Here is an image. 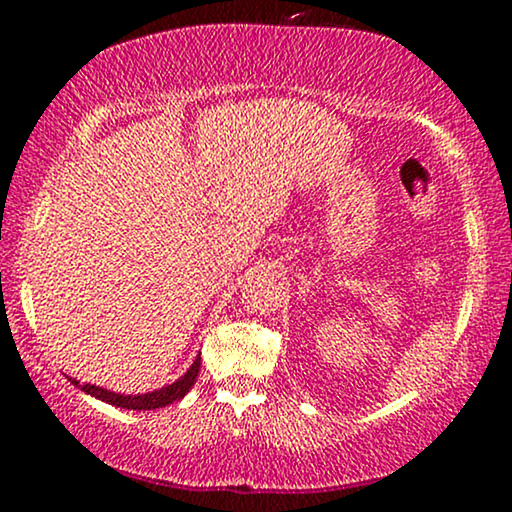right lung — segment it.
Returning <instances> with one entry per match:
<instances>
[{
  "label": "right lung",
  "instance_id": "obj_1",
  "mask_svg": "<svg viewBox=\"0 0 512 512\" xmlns=\"http://www.w3.org/2000/svg\"><path fill=\"white\" fill-rule=\"evenodd\" d=\"M197 373H199V358H195V363H192L190 370H187L185 375H182L180 380H175L173 385L168 387H161V390L156 392H146V395H115V392L110 390H103V387H96V385H88L84 383L81 385L79 380H72V383L79 387V390H84L86 395H93L98 399H103V402L113 404V407H122V409H161V407H168V404L178 402V399H182L190 392V387L195 385L197 380Z\"/></svg>",
  "mask_w": 512,
  "mask_h": 512
}]
</instances>
